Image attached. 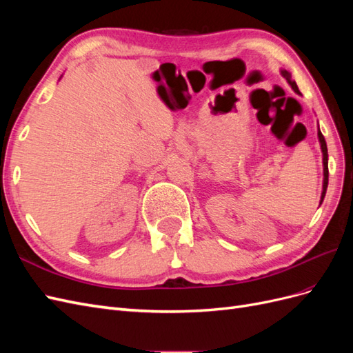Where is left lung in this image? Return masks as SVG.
Masks as SVG:
<instances>
[{
    "label": "left lung",
    "mask_w": 353,
    "mask_h": 353,
    "mask_svg": "<svg viewBox=\"0 0 353 353\" xmlns=\"http://www.w3.org/2000/svg\"><path fill=\"white\" fill-rule=\"evenodd\" d=\"M281 77L285 78V81L288 82V85H290L292 90L299 94V88L296 82L292 79V73L285 70V69H281L280 70ZM318 141H319V145H321V152H323V174H324V179H323V193H321V200H319V206H321V203L325 197V191H327V185H328V153H327V143L324 140V135L321 134V131H319V125H318Z\"/></svg>",
    "instance_id": "1"
}]
</instances>
